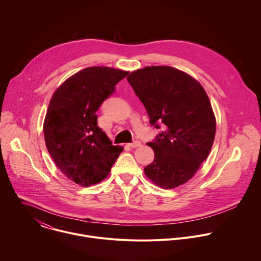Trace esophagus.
Here are the masks:
<instances>
[{"label":"esophagus","mask_w":261,"mask_h":261,"mask_svg":"<svg viewBox=\"0 0 261 261\" xmlns=\"http://www.w3.org/2000/svg\"><path fill=\"white\" fill-rule=\"evenodd\" d=\"M128 145H129V146H131V147H137V146H139V145H140V142L136 140V141H133V142L129 143Z\"/></svg>","instance_id":"obj_1"}]
</instances>
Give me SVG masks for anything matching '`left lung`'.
<instances>
[{
	"mask_svg": "<svg viewBox=\"0 0 261 261\" xmlns=\"http://www.w3.org/2000/svg\"><path fill=\"white\" fill-rule=\"evenodd\" d=\"M143 103L149 123L163 127L152 142L154 160L145 175L162 189L189 181L207 159L213 145L216 121L202 85L171 66H146L127 77Z\"/></svg>",
	"mask_w": 261,
	"mask_h": 261,
	"instance_id": "1",
	"label": "left lung"
}]
</instances>
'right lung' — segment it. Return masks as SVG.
Listing matches in <instances>:
<instances>
[{
    "label": "right lung",
    "mask_w": 261,
    "mask_h": 261,
    "mask_svg": "<svg viewBox=\"0 0 261 261\" xmlns=\"http://www.w3.org/2000/svg\"><path fill=\"white\" fill-rule=\"evenodd\" d=\"M128 73L107 66L84 68L50 100L44 121L47 149L63 174L79 186L103 180L123 150L98 127L96 112Z\"/></svg>",
    "instance_id": "1"
}]
</instances>
